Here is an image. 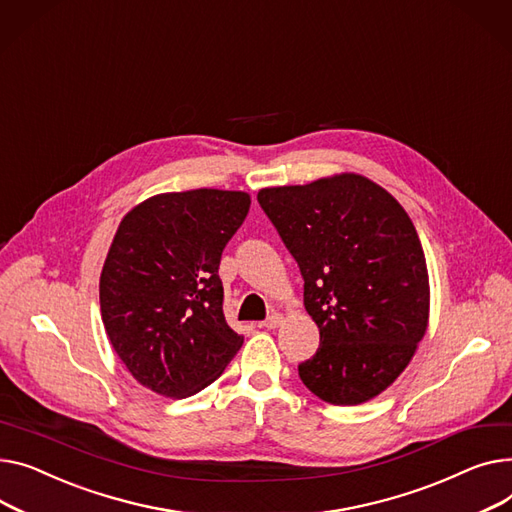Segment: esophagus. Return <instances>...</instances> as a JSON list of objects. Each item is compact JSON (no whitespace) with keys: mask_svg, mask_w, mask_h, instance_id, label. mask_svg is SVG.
Wrapping results in <instances>:
<instances>
[{"mask_svg":"<svg viewBox=\"0 0 512 512\" xmlns=\"http://www.w3.org/2000/svg\"><path fill=\"white\" fill-rule=\"evenodd\" d=\"M281 322H283V314L273 312V314H270V316H268L260 326H262V328H266V330H273V328L281 326Z\"/></svg>","mask_w":512,"mask_h":512,"instance_id":"esophagus-1","label":"esophagus"}]
</instances>
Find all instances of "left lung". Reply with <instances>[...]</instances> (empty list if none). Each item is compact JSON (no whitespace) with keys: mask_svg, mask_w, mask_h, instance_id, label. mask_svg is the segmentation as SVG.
I'll return each instance as SVG.
<instances>
[{"mask_svg":"<svg viewBox=\"0 0 512 512\" xmlns=\"http://www.w3.org/2000/svg\"><path fill=\"white\" fill-rule=\"evenodd\" d=\"M258 204L299 266L320 330L299 378L326 403L370 401L407 368L428 326V268L409 215L353 173L266 188Z\"/></svg>","mask_w":512,"mask_h":512,"instance_id":"1","label":"left lung"}]
</instances>
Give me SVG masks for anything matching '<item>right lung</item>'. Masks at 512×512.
Segmentation results:
<instances>
[{
  "label": "right lung",
  "mask_w": 512,
  "mask_h": 512,
  "mask_svg": "<svg viewBox=\"0 0 512 512\" xmlns=\"http://www.w3.org/2000/svg\"><path fill=\"white\" fill-rule=\"evenodd\" d=\"M250 210L246 192L159 194L119 223L101 283L107 337L146 388L186 399L242 347L223 314L221 254Z\"/></svg>",
  "instance_id": "right-lung-1"
}]
</instances>
